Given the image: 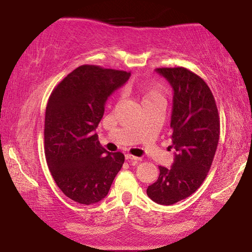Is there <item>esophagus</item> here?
Segmentation results:
<instances>
[{"mask_svg":"<svg viewBox=\"0 0 252 252\" xmlns=\"http://www.w3.org/2000/svg\"><path fill=\"white\" fill-rule=\"evenodd\" d=\"M126 160H127V161H134V162H138V161H140V158H138V157H134V156H131V155H126Z\"/></svg>","mask_w":252,"mask_h":252,"instance_id":"obj_1","label":"esophagus"}]
</instances>
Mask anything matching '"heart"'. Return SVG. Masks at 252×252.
I'll return each instance as SVG.
<instances>
[{"mask_svg": "<svg viewBox=\"0 0 252 252\" xmlns=\"http://www.w3.org/2000/svg\"><path fill=\"white\" fill-rule=\"evenodd\" d=\"M135 91L143 102L163 100V88L160 84H138L135 85Z\"/></svg>", "mask_w": 252, "mask_h": 252, "instance_id": "heart-1", "label": "heart"}]
</instances>
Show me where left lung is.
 <instances>
[{"label":"left lung","instance_id":"left-lung-1","mask_svg":"<svg viewBox=\"0 0 252 252\" xmlns=\"http://www.w3.org/2000/svg\"><path fill=\"white\" fill-rule=\"evenodd\" d=\"M173 90L171 168L159 167L158 180L148 187L153 201L170 206L195 192L210 170L219 142L218 109L204 81L186 67H159Z\"/></svg>","mask_w":252,"mask_h":252}]
</instances>
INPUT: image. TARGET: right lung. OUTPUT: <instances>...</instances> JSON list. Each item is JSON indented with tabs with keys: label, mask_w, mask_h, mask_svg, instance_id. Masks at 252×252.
Returning a JSON list of instances; mask_svg holds the SVG:
<instances>
[{
	"label": "right lung",
	"mask_w": 252,
	"mask_h": 252,
	"mask_svg": "<svg viewBox=\"0 0 252 252\" xmlns=\"http://www.w3.org/2000/svg\"><path fill=\"white\" fill-rule=\"evenodd\" d=\"M131 73L81 65L51 93L45 110L44 152L55 183L67 198L93 204L106 197L125 156L101 147L95 129L108 97Z\"/></svg>",
	"instance_id": "obj_1"
}]
</instances>
